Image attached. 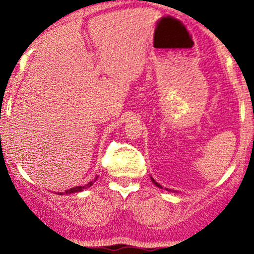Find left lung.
<instances>
[{"instance_id": "8db88e82", "label": "left lung", "mask_w": 254, "mask_h": 254, "mask_svg": "<svg viewBox=\"0 0 254 254\" xmlns=\"http://www.w3.org/2000/svg\"><path fill=\"white\" fill-rule=\"evenodd\" d=\"M151 181H152V182H154V185H155V186H158V187H159V188H163V187H161V186H160V185H159V183H156V182H155V181H154V179H152V178H151Z\"/></svg>"}]
</instances>
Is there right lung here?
Returning a JSON list of instances; mask_svg holds the SVG:
<instances>
[{
  "instance_id": "right-lung-1",
  "label": "right lung",
  "mask_w": 254,
  "mask_h": 254,
  "mask_svg": "<svg viewBox=\"0 0 254 254\" xmlns=\"http://www.w3.org/2000/svg\"><path fill=\"white\" fill-rule=\"evenodd\" d=\"M93 183H94V182L91 181V182H89V183H87V185H85V186H77V187L69 188V190H66V193L69 194V193H75V192H81V190H86V188L91 187V185H93ZM60 194H64V193H60Z\"/></svg>"
}]
</instances>
